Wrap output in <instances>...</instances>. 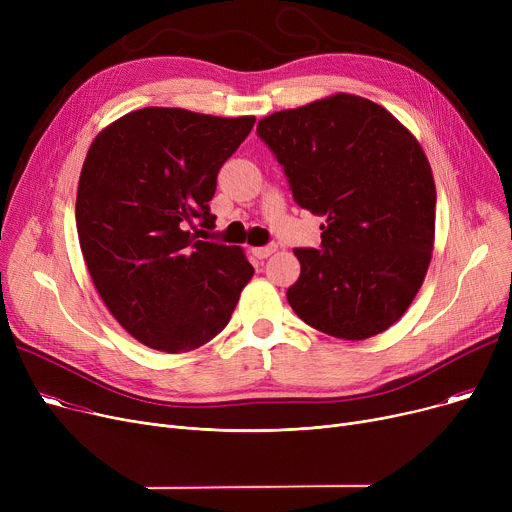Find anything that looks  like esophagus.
Here are the masks:
<instances>
[{
	"instance_id": "1",
	"label": "esophagus",
	"mask_w": 512,
	"mask_h": 512,
	"mask_svg": "<svg viewBox=\"0 0 512 512\" xmlns=\"http://www.w3.org/2000/svg\"><path fill=\"white\" fill-rule=\"evenodd\" d=\"M274 251H276V245H265V247H255V249H253V255H255L257 259H267Z\"/></svg>"
}]
</instances>
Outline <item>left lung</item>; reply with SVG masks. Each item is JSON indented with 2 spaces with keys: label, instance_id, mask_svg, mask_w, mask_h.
<instances>
[{
  "label": "left lung",
  "instance_id": "obj_1",
  "mask_svg": "<svg viewBox=\"0 0 512 512\" xmlns=\"http://www.w3.org/2000/svg\"><path fill=\"white\" fill-rule=\"evenodd\" d=\"M257 137L297 205L326 215L319 249H294V313L344 340L388 330L413 303L434 249L436 184L421 145L382 105L346 93L267 116Z\"/></svg>",
  "mask_w": 512,
  "mask_h": 512
}]
</instances>
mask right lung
<instances>
[{
    "label": "right lung",
    "instance_id": "right-lung-1",
    "mask_svg": "<svg viewBox=\"0 0 512 512\" xmlns=\"http://www.w3.org/2000/svg\"><path fill=\"white\" fill-rule=\"evenodd\" d=\"M253 116L218 118L145 107L93 141L76 193V230L105 307L161 353L218 336L255 270L238 247L199 240L209 201Z\"/></svg>",
    "mask_w": 512,
    "mask_h": 512
}]
</instances>
